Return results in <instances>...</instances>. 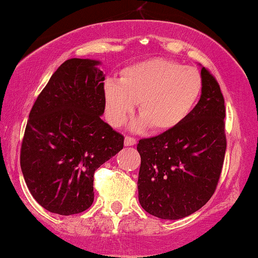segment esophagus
<instances>
[{"label": "esophagus", "mask_w": 258, "mask_h": 258, "mask_svg": "<svg viewBox=\"0 0 258 258\" xmlns=\"http://www.w3.org/2000/svg\"><path fill=\"white\" fill-rule=\"evenodd\" d=\"M136 144V138L133 137H128V136H126L125 137V145L126 147H132V145Z\"/></svg>", "instance_id": "1"}]
</instances>
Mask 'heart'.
I'll use <instances>...</instances> for the list:
<instances>
[{
  "label": "heart",
  "mask_w": 258,
  "mask_h": 258,
  "mask_svg": "<svg viewBox=\"0 0 258 258\" xmlns=\"http://www.w3.org/2000/svg\"><path fill=\"white\" fill-rule=\"evenodd\" d=\"M202 82L196 71L164 58H150L126 67L120 80L103 84L109 122L120 126L138 103L139 126L154 131L179 125L196 104Z\"/></svg>",
  "instance_id": "1"
}]
</instances>
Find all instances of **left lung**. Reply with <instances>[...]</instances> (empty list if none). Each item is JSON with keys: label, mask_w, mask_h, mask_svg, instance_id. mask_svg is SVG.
Instances as JSON below:
<instances>
[{"label": "left lung", "mask_w": 258, "mask_h": 258, "mask_svg": "<svg viewBox=\"0 0 258 258\" xmlns=\"http://www.w3.org/2000/svg\"><path fill=\"white\" fill-rule=\"evenodd\" d=\"M202 95L179 125L141 139L139 203L163 220H178L201 209L218 186L226 153L225 99L219 83L202 67Z\"/></svg>", "instance_id": "1"}]
</instances>
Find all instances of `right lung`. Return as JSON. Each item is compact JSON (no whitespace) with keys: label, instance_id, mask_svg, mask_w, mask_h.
Listing matches in <instances>:
<instances>
[{"label":"right lung","instance_id":"1","mask_svg":"<svg viewBox=\"0 0 258 258\" xmlns=\"http://www.w3.org/2000/svg\"><path fill=\"white\" fill-rule=\"evenodd\" d=\"M98 64L64 61L37 97L25 128V182L40 206L58 215L91 207L96 169L123 148V136L101 119L104 74Z\"/></svg>","mask_w":258,"mask_h":258}]
</instances>
